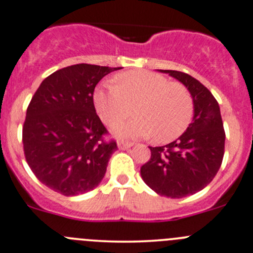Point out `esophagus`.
Wrapping results in <instances>:
<instances>
[{
    "mask_svg": "<svg viewBox=\"0 0 253 253\" xmlns=\"http://www.w3.org/2000/svg\"><path fill=\"white\" fill-rule=\"evenodd\" d=\"M132 144L131 142H126V141H118V149L121 150H126L129 147H131Z\"/></svg>",
    "mask_w": 253,
    "mask_h": 253,
    "instance_id": "esophagus-1",
    "label": "esophagus"
}]
</instances>
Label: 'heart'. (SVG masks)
Here are the masks:
<instances>
[{
	"label": "heart",
	"instance_id": "1",
	"mask_svg": "<svg viewBox=\"0 0 253 253\" xmlns=\"http://www.w3.org/2000/svg\"><path fill=\"white\" fill-rule=\"evenodd\" d=\"M94 107L108 126L139 116L113 126L118 137H149L169 142L181 136L193 118V99L183 84L169 82L155 72L130 71L118 75L116 84H104L94 91Z\"/></svg>",
	"mask_w": 253,
	"mask_h": 253
}]
</instances>
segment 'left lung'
Segmentation results:
<instances>
[{
	"label": "left lung",
	"instance_id": "obj_1",
	"mask_svg": "<svg viewBox=\"0 0 253 253\" xmlns=\"http://www.w3.org/2000/svg\"><path fill=\"white\" fill-rule=\"evenodd\" d=\"M186 86L193 99V121L177 140L150 147L151 159L141 166L145 183L159 196L183 198L206 188L221 166L225 131L220 107L211 92L191 75L160 70Z\"/></svg>",
	"mask_w": 253,
	"mask_h": 253
}]
</instances>
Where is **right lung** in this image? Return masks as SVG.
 I'll list each match as a JSON object with an SVG mask.
<instances>
[{
    "mask_svg": "<svg viewBox=\"0 0 253 253\" xmlns=\"http://www.w3.org/2000/svg\"><path fill=\"white\" fill-rule=\"evenodd\" d=\"M122 67L77 64L57 70L34 93L23 126L26 160L37 178L66 197L96 188L106 174L116 141L93 104L96 84Z\"/></svg>",
    "mask_w": 253,
    "mask_h": 253,
    "instance_id": "right-lung-1",
    "label": "right lung"
}]
</instances>
